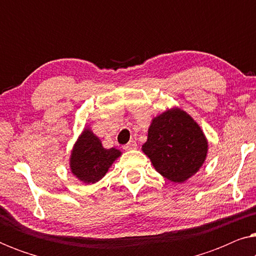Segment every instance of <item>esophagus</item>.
Returning a JSON list of instances; mask_svg holds the SVG:
<instances>
[{
  "mask_svg": "<svg viewBox=\"0 0 256 256\" xmlns=\"http://www.w3.org/2000/svg\"><path fill=\"white\" fill-rule=\"evenodd\" d=\"M136 146H138V143L135 141H129L127 144L124 146V150H134L136 149Z\"/></svg>",
  "mask_w": 256,
  "mask_h": 256,
  "instance_id": "1",
  "label": "esophagus"
}]
</instances>
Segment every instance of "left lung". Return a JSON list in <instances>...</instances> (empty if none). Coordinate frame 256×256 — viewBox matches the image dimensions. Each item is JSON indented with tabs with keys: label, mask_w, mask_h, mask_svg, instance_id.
Returning a JSON list of instances; mask_svg holds the SVG:
<instances>
[{
	"label": "left lung",
	"mask_w": 256,
	"mask_h": 256,
	"mask_svg": "<svg viewBox=\"0 0 256 256\" xmlns=\"http://www.w3.org/2000/svg\"><path fill=\"white\" fill-rule=\"evenodd\" d=\"M142 150L162 176L183 183L200 169L208 142L190 115L174 108L154 118Z\"/></svg>",
	"instance_id": "obj_1"
}]
</instances>
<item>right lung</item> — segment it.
I'll return each instance as SVG.
<instances>
[{
	"mask_svg": "<svg viewBox=\"0 0 256 256\" xmlns=\"http://www.w3.org/2000/svg\"><path fill=\"white\" fill-rule=\"evenodd\" d=\"M120 155V150L115 148L104 149L100 140L85 129L72 152L71 170L84 183L93 184L106 174Z\"/></svg>",
	"mask_w": 256,
	"mask_h": 256,
	"instance_id": "add662e5",
	"label": "right lung"
}]
</instances>
